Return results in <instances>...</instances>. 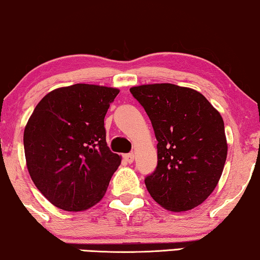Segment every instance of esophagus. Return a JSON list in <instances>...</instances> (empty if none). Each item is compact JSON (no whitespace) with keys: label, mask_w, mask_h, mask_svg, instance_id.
Returning <instances> with one entry per match:
<instances>
[{"label":"esophagus","mask_w":260,"mask_h":260,"mask_svg":"<svg viewBox=\"0 0 260 260\" xmlns=\"http://www.w3.org/2000/svg\"><path fill=\"white\" fill-rule=\"evenodd\" d=\"M123 159H125L126 162L132 164L134 161V154H133V153H128V154L123 155Z\"/></svg>","instance_id":"34e87169"}]
</instances>
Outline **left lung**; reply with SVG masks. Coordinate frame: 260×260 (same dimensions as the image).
<instances>
[{
  "label": "left lung",
  "mask_w": 260,
  "mask_h": 260,
  "mask_svg": "<svg viewBox=\"0 0 260 260\" xmlns=\"http://www.w3.org/2000/svg\"><path fill=\"white\" fill-rule=\"evenodd\" d=\"M129 90L158 141V165L145 178L147 191L166 210H192L213 192L224 170L228 142L220 113L187 87L154 83Z\"/></svg>",
  "instance_id": "obj_1"
}]
</instances>
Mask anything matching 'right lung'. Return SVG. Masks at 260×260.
<instances>
[{
  "label": "right lung",
  "mask_w": 260,
  "mask_h": 260,
  "mask_svg": "<svg viewBox=\"0 0 260 260\" xmlns=\"http://www.w3.org/2000/svg\"><path fill=\"white\" fill-rule=\"evenodd\" d=\"M119 89L96 85L62 87L36 106L23 145L31 180L61 210H88L104 198L121 156L106 142L105 115Z\"/></svg>",
  "instance_id": "right-lung-1"
}]
</instances>
